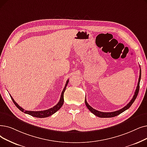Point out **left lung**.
<instances>
[{
    "label": "left lung",
    "mask_w": 147,
    "mask_h": 147,
    "mask_svg": "<svg viewBox=\"0 0 147 147\" xmlns=\"http://www.w3.org/2000/svg\"><path fill=\"white\" fill-rule=\"evenodd\" d=\"M141 69L140 68V72H139V80H138V85L136 87V89L135 92V94H134L133 97L132 98V99L130 100V101L129 103L127 104L125 106H124L122 109L115 111V112H102L98 111L95 110L91 106H89V104L87 103L86 100L85 98V105L86 106V107H88V109L90 111V112H91L93 114H94L95 116L98 117L100 118H111V117H116L118 115H119L120 113H123V112H124L125 111H126L127 109H128L131 106V105L133 103V102L135 101V100H136L139 91V84H140V80H141Z\"/></svg>",
    "instance_id": "8db88e82"
}]
</instances>
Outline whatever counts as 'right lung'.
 Instances as JSON below:
<instances>
[{
	"label": "right lung",
	"mask_w": 147,
	"mask_h": 147,
	"mask_svg": "<svg viewBox=\"0 0 147 147\" xmlns=\"http://www.w3.org/2000/svg\"><path fill=\"white\" fill-rule=\"evenodd\" d=\"M69 80H67V82H66V84L65 86L63 88V91L61 93V98L60 100L59 101V102L56 105H55L54 107L50 108V109H49L47 110H45V111H26L23 109L22 107H21L20 106H19L16 102L14 101V100L11 97V95H10V96L12 98V101H13V103L15 104V105L17 106V107L19 110H20L22 112L25 113H27L30 115L34 117H36V118H46L48 117H50L53 115V113H55V112H56L58 110H59L60 108L62 107V106L63 104V93H64L65 89H66V87L68 85V83Z\"/></svg>",
	"instance_id": "obj_1"
}]
</instances>
